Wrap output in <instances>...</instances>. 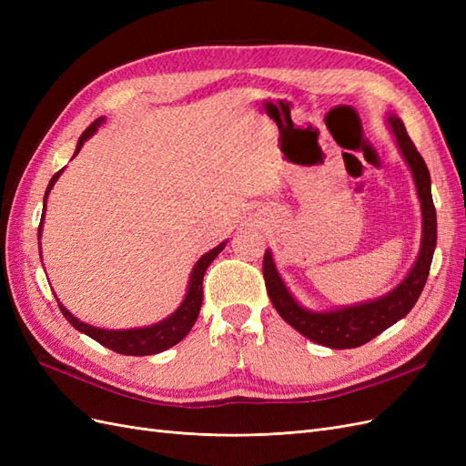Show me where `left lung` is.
<instances>
[{
    "instance_id": "obj_1",
    "label": "left lung",
    "mask_w": 466,
    "mask_h": 466,
    "mask_svg": "<svg viewBox=\"0 0 466 466\" xmlns=\"http://www.w3.org/2000/svg\"><path fill=\"white\" fill-rule=\"evenodd\" d=\"M385 122L390 128L394 144H397L402 159L410 168L421 209L420 250L410 272L406 274L400 284L371 301L327 309V311H313V309L303 307L293 298L286 281L281 279L278 272L272 250L268 248L264 252L262 272L266 291L270 295V301L279 317L299 334L309 338V340L332 350L358 348L370 342L375 336L392 327L394 322H399L410 313V309L416 305L421 289L426 286L437 243V218L431 200V178L426 161L421 159V155L414 147L410 136L406 134L404 124L397 115L389 112Z\"/></svg>"
}]
</instances>
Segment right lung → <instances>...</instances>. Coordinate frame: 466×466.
I'll list each match as a JSON object with an SVG mask.
<instances>
[{
    "instance_id": "right-lung-1",
    "label": "right lung",
    "mask_w": 466,
    "mask_h": 466,
    "mask_svg": "<svg viewBox=\"0 0 466 466\" xmlns=\"http://www.w3.org/2000/svg\"><path fill=\"white\" fill-rule=\"evenodd\" d=\"M103 122H105V116L96 118L89 126V128L79 136L74 157L81 151L83 144H86L87 139L98 130V126H101ZM62 173H64V168H60V171L50 178L48 188L45 192V204H42L45 208H42V218H40V225H38V241H40V235H42V223H45V211H46L48 194L54 188L56 180L60 178ZM225 245H228V241L219 243L218 247L208 250L206 255H202L198 258V262L194 264L192 272H190V279H188V288H187V293H185V299H182V303L177 307V311L168 315L167 319L159 320V322L149 324V327L124 329V330L98 329V327H93V324H89V322H83L77 317H74L60 303L58 298H56V299H58L62 315L67 319V322L72 324L74 329H77L83 334H87L89 338H93V340H96L98 344H103L105 348L116 351V354H124V356H151V354H159V351H165L167 348L178 344L182 338H185L190 332V329L194 327L196 319H198V315H200V307H202V299H204V289H202L204 274L208 270V266L214 262L216 257L225 248ZM38 248H40V243H38Z\"/></svg>"
}]
</instances>
